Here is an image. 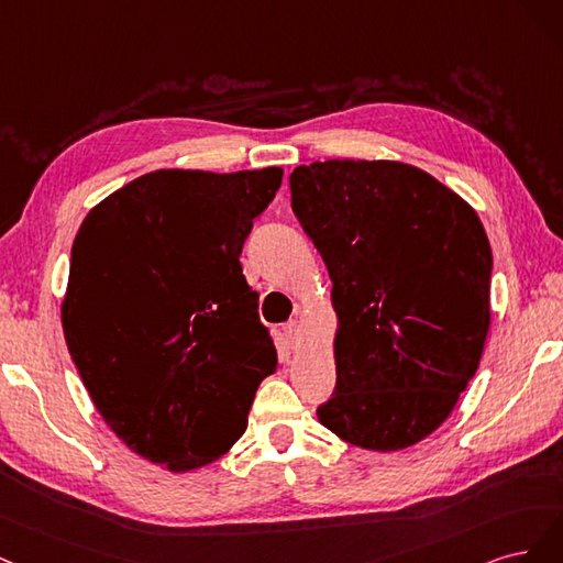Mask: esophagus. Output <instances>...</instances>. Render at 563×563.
Masks as SVG:
<instances>
[{"mask_svg":"<svg viewBox=\"0 0 563 563\" xmlns=\"http://www.w3.org/2000/svg\"><path fill=\"white\" fill-rule=\"evenodd\" d=\"M285 336L289 341V346H292V349L299 346V341H301V324H299V320H289L285 324Z\"/></svg>","mask_w":563,"mask_h":563,"instance_id":"34e87169","label":"esophagus"}]
</instances>
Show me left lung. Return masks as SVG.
<instances>
[{
  "label": "left lung",
  "mask_w": 563,
  "mask_h": 563,
  "mask_svg": "<svg viewBox=\"0 0 563 563\" xmlns=\"http://www.w3.org/2000/svg\"><path fill=\"white\" fill-rule=\"evenodd\" d=\"M289 189L339 318L320 423L372 451L421 442L475 376L492 324L494 257L477 212L400 161H316Z\"/></svg>",
  "instance_id": "1"
}]
</instances>
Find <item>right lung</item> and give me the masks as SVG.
<instances>
[{
    "instance_id": "right-lung-1",
    "label": "right lung",
    "mask_w": 563,
    "mask_h": 563,
    "mask_svg": "<svg viewBox=\"0 0 563 563\" xmlns=\"http://www.w3.org/2000/svg\"><path fill=\"white\" fill-rule=\"evenodd\" d=\"M283 168L154 170L86 214L63 330L96 409L137 456L189 473L227 453L278 357L243 276Z\"/></svg>"
}]
</instances>
